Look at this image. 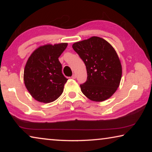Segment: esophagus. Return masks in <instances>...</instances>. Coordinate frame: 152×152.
Instances as JSON below:
<instances>
[{
  "instance_id": "1",
  "label": "esophagus",
  "mask_w": 152,
  "mask_h": 152,
  "mask_svg": "<svg viewBox=\"0 0 152 152\" xmlns=\"http://www.w3.org/2000/svg\"><path fill=\"white\" fill-rule=\"evenodd\" d=\"M76 75H75V74H73V75L72 76V79H76Z\"/></svg>"
}]
</instances>
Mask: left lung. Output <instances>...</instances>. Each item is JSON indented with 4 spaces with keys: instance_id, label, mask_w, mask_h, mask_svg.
<instances>
[{
    "instance_id": "obj_1",
    "label": "left lung",
    "mask_w": 152,
    "mask_h": 152,
    "mask_svg": "<svg viewBox=\"0 0 152 152\" xmlns=\"http://www.w3.org/2000/svg\"><path fill=\"white\" fill-rule=\"evenodd\" d=\"M72 48L86 68L87 80L80 85L82 93L96 102L109 99L119 87L122 76L121 64L115 49L95 36L74 43Z\"/></svg>"
}]
</instances>
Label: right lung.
<instances>
[{"mask_svg": "<svg viewBox=\"0 0 152 152\" xmlns=\"http://www.w3.org/2000/svg\"><path fill=\"white\" fill-rule=\"evenodd\" d=\"M67 43L40 46L33 51L25 67V85L36 101L48 103L62 94L68 80L61 72L58 58L66 50Z\"/></svg>", "mask_w": 152, "mask_h": 152, "instance_id": "right-lung-1", "label": "right lung"}]
</instances>
